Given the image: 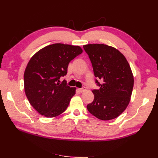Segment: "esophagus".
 I'll return each mask as SVG.
<instances>
[{"instance_id":"34e87169","label":"esophagus","mask_w":158,"mask_h":158,"mask_svg":"<svg viewBox=\"0 0 158 158\" xmlns=\"http://www.w3.org/2000/svg\"><path fill=\"white\" fill-rule=\"evenodd\" d=\"M79 91V92H80V93H81V92H83L85 90V88H79L78 89H77Z\"/></svg>"}]
</instances>
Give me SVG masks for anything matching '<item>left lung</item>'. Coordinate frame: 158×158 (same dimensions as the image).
Here are the masks:
<instances>
[{"label":"left lung","mask_w":158,"mask_h":158,"mask_svg":"<svg viewBox=\"0 0 158 158\" xmlns=\"http://www.w3.org/2000/svg\"><path fill=\"white\" fill-rule=\"evenodd\" d=\"M92 62L99 89H94V99L87 106L88 111L101 120L115 119L127 108L134 86L128 62L118 49L105 44L83 45Z\"/></svg>","instance_id":"8db88e82"}]
</instances>
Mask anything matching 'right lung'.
I'll use <instances>...</instances> for the list:
<instances>
[{
  "label": "right lung",
  "mask_w": 158,
  "mask_h": 158,
  "mask_svg": "<svg viewBox=\"0 0 158 158\" xmlns=\"http://www.w3.org/2000/svg\"><path fill=\"white\" fill-rule=\"evenodd\" d=\"M83 52L81 47L55 43L40 49L29 60L23 75L24 91L30 104L46 117H55L68 107L76 88L60 77L67 74L69 62Z\"/></svg>",
  "instance_id": "add662e5"
}]
</instances>
